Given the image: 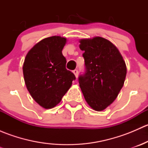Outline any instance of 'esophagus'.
<instances>
[{"mask_svg":"<svg viewBox=\"0 0 148 148\" xmlns=\"http://www.w3.org/2000/svg\"><path fill=\"white\" fill-rule=\"evenodd\" d=\"M73 73H74V75H75V77H78V73H79L78 70H77V69H74V71H73Z\"/></svg>","mask_w":148,"mask_h":148,"instance_id":"34e87169","label":"esophagus"}]
</instances>
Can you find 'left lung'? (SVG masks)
I'll list each match as a JSON object with an SVG mask.
<instances>
[{"mask_svg": "<svg viewBox=\"0 0 148 148\" xmlns=\"http://www.w3.org/2000/svg\"><path fill=\"white\" fill-rule=\"evenodd\" d=\"M84 51L85 71L79 76V83L86 102L102 111L117 98L123 86L127 68L118 49L110 41L95 37L80 40Z\"/></svg>", "mask_w": 148, "mask_h": 148, "instance_id": "8db88e82", "label": "left lung"}]
</instances>
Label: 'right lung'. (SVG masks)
<instances>
[{"mask_svg": "<svg viewBox=\"0 0 148 148\" xmlns=\"http://www.w3.org/2000/svg\"><path fill=\"white\" fill-rule=\"evenodd\" d=\"M66 39L51 36L41 40L28 51L23 66L24 81L33 99L46 109L62 100L76 79L66 69L62 49Z\"/></svg>", "mask_w": 148, "mask_h": 148, "instance_id": "1", "label": "right lung"}]
</instances>
